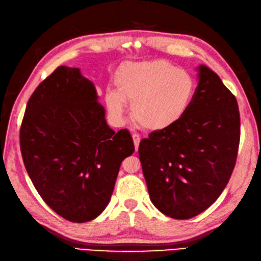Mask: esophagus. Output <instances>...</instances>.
Listing matches in <instances>:
<instances>
[{
  "instance_id": "1",
  "label": "esophagus",
  "mask_w": 261,
  "mask_h": 261,
  "mask_svg": "<svg viewBox=\"0 0 261 261\" xmlns=\"http://www.w3.org/2000/svg\"><path fill=\"white\" fill-rule=\"evenodd\" d=\"M132 137H133V141H134L135 150L137 151V149H139V145H140V142H141V136L139 134H136V133H134V134L132 135Z\"/></svg>"
}]
</instances>
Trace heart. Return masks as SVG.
<instances>
[{
	"label": "heart",
	"mask_w": 261,
	"mask_h": 261,
	"mask_svg": "<svg viewBox=\"0 0 261 261\" xmlns=\"http://www.w3.org/2000/svg\"><path fill=\"white\" fill-rule=\"evenodd\" d=\"M116 88L106 92L110 114L121 118L126 101L141 127L164 130L184 117L193 100L195 81L190 72L165 60L128 62L116 75Z\"/></svg>",
	"instance_id": "1"
}]
</instances>
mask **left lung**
Wrapping results in <instances>:
<instances>
[{"label": "left lung", "instance_id": "8db88e82", "mask_svg": "<svg viewBox=\"0 0 261 261\" xmlns=\"http://www.w3.org/2000/svg\"><path fill=\"white\" fill-rule=\"evenodd\" d=\"M189 110L174 126L141 141L139 155L152 203L175 219L203 213L227 185L240 144L238 101L217 73L198 67Z\"/></svg>", "mask_w": 261, "mask_h": 261}]
</instances>
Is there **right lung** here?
<instances>
[{
  "label": "right lung",
  "instance_id": "add662e5",
  "mask_svg": "<svg viewBox=\"0 0 261 261\" xmlns=\"http://www.w3.org/2000/svg\"><path fill=\"white\" fill-rule=\"evenodd\" d=\"M20 150L38 194L69 222L96 218L109 203L121 161L134 152L127 129L116 133L94 84L60 66L29 99Z\"/></svg>",
  "mask_w": 261,
  "mask_h": 261
}]
</instances>
